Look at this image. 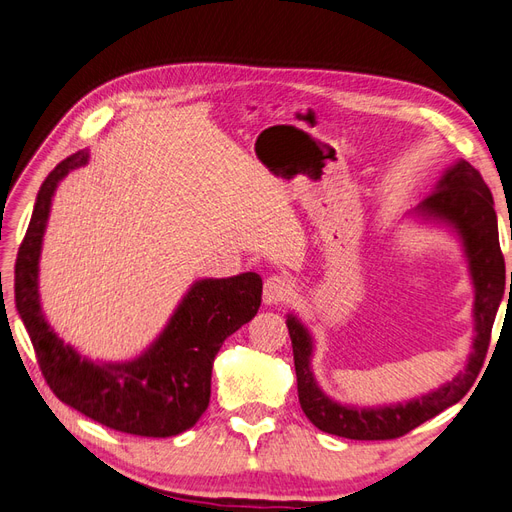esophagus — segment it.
Returning a JSON list of instances; mask_svg holds the SVG:
<instances>
[{
	"mask_svg": "<svg viewBox=\"0 0 512 512\" xmlns=\"http://www.w3.org/2000/svg\"><path fill=\"white\" fill-rule=\"evenodd\" d=\"M293 297V284H290L282 275H271L262 288V301L265 306H280V303Z\"/></svg>",
	"mask_w": 512,
	"mask_h": 512,
	"instance_id": "34e87169",
	"label": "esophagus"
}]
</instances>
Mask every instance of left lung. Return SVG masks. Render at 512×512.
I'll return each instance as SVG.
<instances>
[{"label": "left lung", "instance_id": "obj_1", "mask_svg": "<svg viewBox=\"0 0 512 512\" xmlns=\"http://www.w3.org/2000/svg\"><path fill=\"white\" fill-rule=\"evenodd\" d=\"M409 215L413 222L422 226L444 228L461 243L469 282L474 288L472 351L467 355L465 368L459 370L452 381H446L428 394L403 400V403L372 407L340 403V400L331 398L316 381L312 368L316 349L312 331L295 312H288L286 327L290 342H293L299 405L306 418L316 428H321L323 433L364 441L405 435L411 428L457 405L467 390L472 388L480 366L485 362L493 321L504 299L506 284V267L500 250V234H497V215L487 183L465 159H457L441 172L433 191Z\"/></svg>", "mask_w": 512, "mask_h": 512}]
</instances>
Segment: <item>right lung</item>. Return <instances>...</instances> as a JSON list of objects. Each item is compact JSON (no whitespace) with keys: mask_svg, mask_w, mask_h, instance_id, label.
Returning a JSON list of instances; mask_svg holds the SVG:
<instances>
[{"mask_svg":"<svg viewBox=\"0 0 512 512\" xmlns=\"http://www.w3.org/2000/svg\"><path fill=\"white\" fill-rule=\"evenodd\" d=\"M90 161L88 148L55 165L36 196L34 213L17 254L15 301L30 334L40 370L53 394L94 422L140 437L185 433L209 407L217 351L250 323L262 299L254 271L232 278L196 280L148 347L124 362L77 353L47 323L38 290V262L55 189Z\"/></svg>","mask_w":512,"mask_h":512,"instance_id":"right-lung-1","label":"right lung"}]
</instances>
